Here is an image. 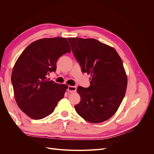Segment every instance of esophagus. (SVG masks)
I'll return each mask as SVG.
<instances>
[{
	"instance_id": "34e87169",
	"label": "esophagus",
	"mask_w": 154,
	"mask_h": 154,
	"mask_svg": "<svg viewBox=\"0 0 154 154\" xmlns=\"http://www.w3.org/2000/svg\"><path fill=\"white\" fill-rule=\"evenodd\" d=\"M76 87H75V86H71V85H69V86H68V88H67V91L69 92H71V93H72V92H76Z\"/></svg>"
}]
</instances>
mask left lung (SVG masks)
<instances>
[{
    "label": "left lung",
    "mask_w": 154,
    "mask_h": 154,
    "mask_svg": "<svg viewBox=\"0 0 154 154\" xmlns=\"http://www.w3.org/2000/svg\"><path fill=\"white\" fill-rule=\"evenodd\" d=\"M72 53L83 72L91 74V86H79L76 112L87 122L99 123L118 110L127 87L122 58L113 48L93 38H68Z\"/></svg>",
    "instance_id": "1"
}]
</instances>
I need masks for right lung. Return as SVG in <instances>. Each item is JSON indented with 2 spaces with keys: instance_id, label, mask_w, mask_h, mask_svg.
Listing matches in <instances>:
<instances>
[{
  "instance_id": "add662e5",
  "label": "right lung",
  "mask_w": 154,
  "mask_h": 154,
  "mask_svg": "<svg viewBox=\"0 0 154 154\" xmlns=\"http://www.w3.org/2000/svg\"><path fill=\"white\" fill-rule=\"evenodd\" d=\"M71 51L66 38L55 37L33 42L17 59L11 74L14 95L18 107L33 119L53 112L68 86L48 78L57 70V62Z\"/></svg>"
}]
</instances>
